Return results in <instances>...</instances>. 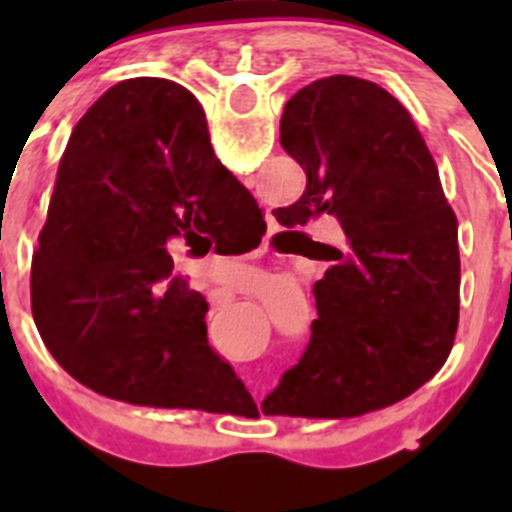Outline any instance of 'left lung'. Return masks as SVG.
Returning <instances> with one entry per match:
<instances>
[{
	"label": "left lung",
	"instance_id": "left-lung-1",
	"mask_svg": "<svg viewBox=\"0 0 512 512\" xmlns=\"http://www.w3.org/2000/svg\"><path fill=\"white\" fill-rule=\"evenodd\" d=\"M282 146L305 169L287 228L330 217L341 243L315 282L305 356L261 402L266 415L356 418L413 395L449 359L459 323V225L438 166L400 99L359 76H325L284 104Z\"/></svg>",
	"mask_w": 512,
	"mask_h": 512
}]
</instances>
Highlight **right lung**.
Segmentation results:
<instances>
[{
	"label": "right lung",
	"mask_w": 512,
	"mask_h": 512,
	"mask_svg": "<svg viewBox=\"0 0 512 512\" xmlns=\"http://www.w3.org/2000/svg\"><path fill=\"white\" fill-rule=\"evenodd\" d=\"M264 230L194 94L156 76L120 81L76 122L58 164L30 279L40 338L99 395L223 413L246 387L207 343L205 297L174 274L166 246Z\"/></svg>",
	"instance_id": "obj_1"
}]
</instances>
